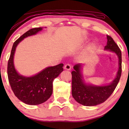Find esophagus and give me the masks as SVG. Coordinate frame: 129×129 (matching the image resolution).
I'll use <instances>...</instances> for the list:
<instances>
[{
  "mask_svg": "<svg viewBox=\"0 0 129 129\" xmlns=\"http://www.w3.org/2000/svg\"><path fill=\"white\" fill-rule=\"evenodd\" d=\"M64 69L65 70H70L71 69V66L69 64H66L65 66H64Z\"/></svg>",
  "mask_w": 129,
  "mask_h": 129,
  "instance_id": "1",
  "label": "esophagus"
}]
</instances>
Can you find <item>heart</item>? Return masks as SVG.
Segmentation results:
<instances>
[{
  "label": "heart",
  "instance_id": "obj_1",
  "mask_svg": "<svg viewBox=\"0 0 129 129\" xmlns=\"http://www.w3.org/2000/svg\"><path fill=\"white\" fill-rule=\"evenodd\" d=\"M90 49H91V48H93V46H91L90 47Z\"/></svg>",
  "mask_w": 129,
  "mask_h": 129
}]
</instances>
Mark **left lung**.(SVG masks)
<instances>
[{
  "instance_id": "1",
  "label": "left lung",
  "mask_w": 129,
  "mask_h": 129,
  "mask_svg": "<svg viewBox=\"0 0 129 129\" xmlns=\"http://www.w3.org/2000/svg\"><path fill=\"white\" fill-rule=\"evenodd\" d=\"M107 45L105 50L114 52L119 58V70L114 80L106 86H94L87 84L83 80L80 63L75 64L72 72V93L76 101L86 106H93L105 102L111 96L116 89L121 74V52L112 37L107 36Z\"/></svg>"
}]
</instances>
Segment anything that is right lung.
Instances as JSON below:
<instances>
[{"mask_svg":"<svg viewBox=\"0 0 129 129\" xmlns=\"http://www.w3.org/2000/svg\"><path fill=\"white\" fill-rule=\"evenodd\" d=\"M42 30V27L33 28L16 40L8 60V80L12 90L19 100L29 105H40L50 98L53 92V80L63 70V63L48 67L31 77L20 75L16 70L13 57L17 45L26 37L36 35Z\"/></svg>","mask_w":129,"mask_h":129,"instance_id":"obj_1","label":"right lung"}]
</instances>
